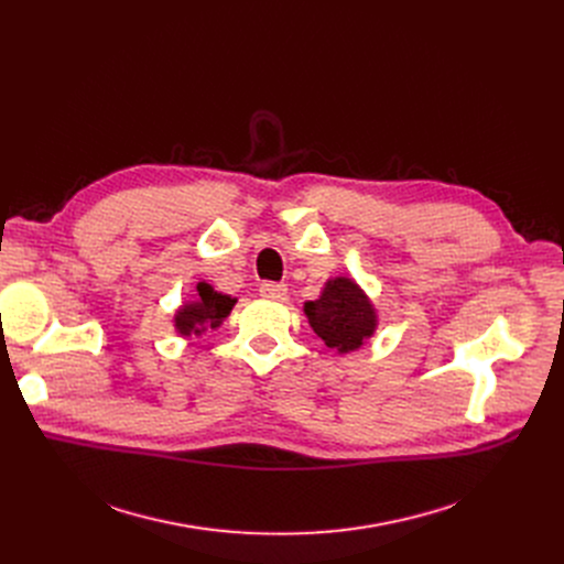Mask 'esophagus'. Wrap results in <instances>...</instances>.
<instances>
[{
  "label": "esophagus",
  "instance_id": "obj_1",
  "mask_svg": "<svg viewBox=\"0 0 564 564\" xmlns=\"http://www.w3.org/2000/svg\"><path fill=\"white\" fill-rule=\"evenodd\" d=\"M260 297L272 300V302H283L288 297V285L285 283H262Z\"/></svg>",
  "mask_w": 564,
  "mask_h": 564
}]
</instances>
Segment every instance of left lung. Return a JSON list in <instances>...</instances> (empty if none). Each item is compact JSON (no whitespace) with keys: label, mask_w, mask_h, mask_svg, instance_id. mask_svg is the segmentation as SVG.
Returning <instances> with one entry per match:
<instances>
[{"label":"left lung","mask_w":564,"mask_h":564,"mask_svg":"<svg viewBox=\"0 0 564 564\" xmlns=\"http://www.w3.org/2000/svg\"><path fill=\"white\" fill-rule=\"evenodd\" d=\"M311 329L324 340V345L338 354L357 351L377 332V308L372 306L361 285L336 276L324 283L319 297L304 304Z\"/></svg>","instance_id":"8db88e82"}]
</instances>
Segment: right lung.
<instances>
[{
	"label": "right lung",
	"instance_id": "right-lung-1",
	"mask_svg": "<svg viewBox=\"0 0 564 564\" xmlns=\"http://www.w3.org/2000/svg\"><path fill=\"white\" fill-rule=\"evenodd\" d=\"M235 304L237 300L230 297V294L217 292L210 283L198 281L194 300L185 302L173 315L175 334H181L183 338H192L205 334L207 329H217L230 315Z\"/></svg>",
	"mask_w": 564,
	"mask_h": 564
}]
</instances>
